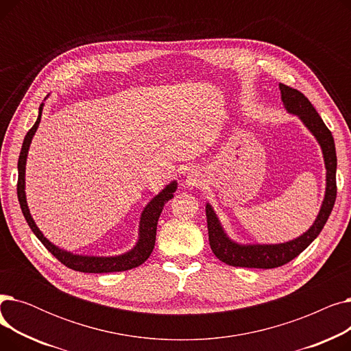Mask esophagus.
<instances>
[{
  "label": "esophagus",
  "instance_id": "34e87169",
  "mask_svg": "<svg viewBox=\"0 0 351 351\" xmlns=\"http://www.w3.org/2000/svg\"><path fill=\"white\" fill-rule=\"evenodd\" d=\"M185 182H186L188 186L197 188V186L202 185V183H204V176H202V173L197 169H192L186 173Z\"/></svg>",
  "mask_w": 351,
  "mask_h": 351
}]
</instances>
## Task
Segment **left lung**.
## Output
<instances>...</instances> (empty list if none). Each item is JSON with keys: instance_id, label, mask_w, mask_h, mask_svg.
Returning <instances> with one entry per match:
<instances>
[{"instance_id": "1", "label": "left lung", "mask_w": 351, "mask_h": 351, "mask_svg": "<svg viewBox=\"0 0 351 351\" xmlns=\"http://www.w3.org/2000/svg\"><path fill=\"white\" fill-rule=\"evenodd\" d=\"M282 101L287 112L298 115L302 122L307 126L308 131L315 135L322 146L324 165H326V195L317 219L313 226L299 236L294 241L279 243V245H239L228 237L219 219L212 209L206 205V219L210 249L219 261L234 267H254V269H273L279 267L294 257H298L315 239L319 236L324 228L327 219L333 210L337 186H336V168L337 156L335 139L330 129L324 125L323 119L317 114L315 106L302 94L300 90L290 88L285 84L279 85Z\"/></svg>"}]
</instances>
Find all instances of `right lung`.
<instances>
[{
  "mask_svg": "<svg viewBox=\"0 0 351 351\" xmlns=\"http://www.w3.org/2000/svg\"><path fill=\"white\" fill-rule=\"evenodd\" d=\"M43 106L44 104L40 105V115L34 126L27 132L23 147H21V154L20 158H18V183H16V195L18 200H20V206L24 213V217L27 220L28 226L34 232V234L40 239L41 243L55 256L57 259L65 265L66 267L82 271V273H112V271H123L141 266L147 257L151 256L154 247H155V241H156V225H158V219L162 213V209L165 206L166 202L173 197V192L176 191L178 185L173 180L169 183L159 195H156L149 204L146 205V208L142 212L141 216V223H139V239L136 246L121 256H114V257H95V256H81V254H72L71 252L62 250L52 245L48 239L41 233V230L36 228L34 219L31 217L28 205H27V199H25V163H27V155L29 145L32 141V136L36 132V128L40 125L41 121V114H43Z\"/></svg>",
  "mask_w": 351,
  "mask_h": 351,
  "instance_id": "1",
  "label": "right lung"
}]
</instances>
